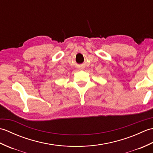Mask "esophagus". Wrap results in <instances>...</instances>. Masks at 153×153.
I'll return each mask as SVG.
<instances>
[{"instance_id":"obj_1","label":"esophagus","mask_w":153,"mask_h":153,"mask_svg":"<svg viewBox=\"0 0 153 153\" xmlns=\"http://www.w3.org/2000/svg\"><path fill=\"white\" fill-rule=\"evenodd\" d=\"M80 69H83V68H82V67H81V68H80Z\"/></svg>"}]
</instances>
